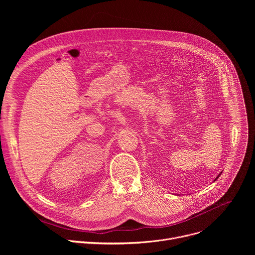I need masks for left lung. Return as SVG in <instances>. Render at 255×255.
<instances>
[{
	"mask_svg": "<svg viewBox=\"0 0 255 255\" xmlns=\"http://www.w3.org/2000/svg\"><path fill=\"white\" fill-rule=\"evenodd\" d=\"M219 176H220V174H219V175H218V176H217V177H216V178H215V180H216V179H217V178H218V177H219ZM215 180H214V181H215Z\"/></svg>",
	"mask_w": 255,
	"mask_h": 255,
	"instance_id": "obj_1",
	"label": "left lung"
}]
</instances>
